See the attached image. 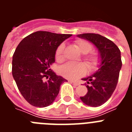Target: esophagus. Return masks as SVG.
Wrapping results in <instances>:
<instances>
[{
    "instance_id": "1",
    "label": "esophagus",
    "mask_w": 132,
    "mask_h": 132,
    "mask_svg": "<svg viewBox=\"0 0 132 132\" xmlns=\"http://www.w3.org/2000/svg\"><path fill=\"white\" fill-rule=\"evenodd\" d=\"M69 82H71V83H73V85H75V86H79L80 85L79 82H77V81H74V80H69Z\"/></svg>"
}]
</instances>
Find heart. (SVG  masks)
I'll return each mask as SVG.
<instances>
[{
	"label": "heart",
	"mask_w": 132,
	"mask_h": 132,
	"mask_svg": "<svg viewBox=\"0 0 132 132\" xmlns=\"http://www.w3.org/2000/svg\"><path fill=\"white\" fill-rule=\"evenodd\" d=\"M75 44L81 53L87 54L93 50V45L87 41L83 39H77L75 42ZM65 45L61 44L58 46L55 51V58L57 61L63 59V51ZM83 59L87 64L88 69H94L100 63V57L96 53L85 55ZM59 73L63 77L67 79H75L81 76L86 72V66L82 63H67L62 65L59 68Z\"/></svg>",
	"instance_id": "b5f03b06"
}]
</instances>
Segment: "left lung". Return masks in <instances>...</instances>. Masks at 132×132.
Here are the masks:
<instances>
[{
    "instance_id": "left-lung-1",
    "label": "left lung",
    "mask_w": 132,
    "mask_h": 132,
    "mask_svg": "<svg viewBox=\"0 0 132 132\" xmlns=\"http://www.w3.org/2000/svg\"><path fill=\"white\" fill-rule=\"evenodd\" d=\"M77 36L93 43L98 50L101 59L97 71L82 79L87 81L88 92L80 98L90 106H100L111 97L117 85L122 65L120 50L113 42L100 34L88 33Z\"/></svg>"
}]
</instances>
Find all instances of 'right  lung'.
Returning a JSON list of instances; mask_svg holds the SVG:
<instances>
[{
    "label": "right lung",
    "mask_w": 132,
    "mask_h": 132,
    "mask_svg": "<svg viewBox=\"0 0 132 132\" xmlns=\"http://www.w3.org/2000/svg\"><path fill=\"white\" fill-rule=\"evenodd\" d=\"M71 36L38 31L24 38L16 47L12 57V76L21 94L31 105H50L59 94L61 85L67 81L50 66L55 63L58 46Z\"/></svg>",
    "instance_id": "right-lung-1"
}]
</instances>
